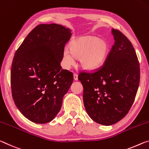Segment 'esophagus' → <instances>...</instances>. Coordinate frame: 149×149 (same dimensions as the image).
Segmentation results:
<instances>
[{
	"label": "esophagus",
	"mask_w": 149,
	"mask_h": 149,
	"mask_svg": "<svg viewBox=\"0 0 149 149\" xmlns=\"http://www.w3.org/2000/svg\"><path fill=\"white\" fill-rule=\"evenodd\" d=\"M74 80H78V75L77 73H74Z\"/></svg>",
	"instance_id": "obj_1"
}]
</instances>
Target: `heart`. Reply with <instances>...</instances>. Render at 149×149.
I'll return each mask as SVG.
<instances>
[{
  "instance_id": "heart-1",
  "label": "heart",
  "mask_w": 149,
  "mask_h": 149,
  "mask_svg": "<svg viewBox=\"0 0 149 149\" xmlns=\"http://www.w3.org/2000/svg\"><path fill=\"white\" fill-rule=\"evenodd\" d=\"M63 53V64L69 68L74 59H80L82 67L94 70L104 64L109 53V45L106 40L94 36H82L72 40Z\"/></svg>"
}]
</instances>
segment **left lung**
I'll use <instances>...</instances> for the list:
<instances>
[{
  "instance_id": "8db88e82",
  "label": "left lung",
  "mask_w": 149,
  "mask_h": 149,
  "mask_svg": "<svg viewBox=\"0 0 149 149\" xmlns=\"http://www.w3.org/2000/svg\"><path fill=\"white\" fill-rule=\"evenodd\" d=\"M114 43L104 64L94 70H82L83 102L95 122L111 125L125 117L135 101L140 80V65L132 43L112 28Z\"/></svg>"
}]
</instances>
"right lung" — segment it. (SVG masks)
Segmentation results:
<instances>
[{
	"label": "right lung",
	"mask_w": 149,
	"mask_h": 149,
	"mask_svg": "<svg viewBox=\"0 0 149 149\" xmlns=\"http://www.w3.org/2000/svg\"><path fill=\"white\" fill-rule=\"evenodd\" d=\"M70 36L69 29L61 25L40 24L14 54L10 72L13 98L19 111L33 123L53 120L72 84V72L60 65Z\"/></svg>",
	"instance_id": "obj_1"
}]
</instances>
